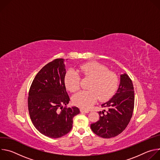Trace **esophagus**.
I'll return each instance as SVG.
<instances>
[{
  "label": "esophagus",
  "instance_id": "1",
  "mask_svg": "<svg viewBox=\"0 0 160 160\" xmlns=\"http://www.w3.org/2000/svg\"><path fill=\"white\" fill-rule=\"evenodd\" d=\"M80 111L81 112H85V113H87L89 112L88 110H86V109H80Z\"/></svg>",
  "mask_w": 160,
  "mask_h": 160
}]
</instances>
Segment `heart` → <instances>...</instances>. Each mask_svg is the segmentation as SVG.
Here are the masks:
<instances>
[{
	"label": "heart",
	"mask_w": 160,
	"mask_h": 160,
	"mask_svg": "<svg viewBox=\"0 0 160 160\" xmlns=\"http://www.w3.org/2000/svg\"><path fill=\"white\" fill-rule=\"evenodd\" d=\"M90 80L87 90H82L73 98L75 105L82 109H88L99 99L101 102L109 99L117 91L119 77L115 72L98 62L84 64L75 70H68L64 76V83L68 90L75 92L80 87V76Z\"/></svg>",
	"instance_id": "b5f03b06"
}]
</instances>
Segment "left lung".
Wrapping results in <instances>:
<instances>
[{
	"mask_svg": "<svg viewBox=\"0 0 160 160\" xmlns=\"http://www.w3.org/2000/svg\"><path fill=\"white\" fill-rule=\"evenodd\" d=\"M134 90L132 82L126 74L120 75V83L117 93L101 105L105 109L99 111V120L90 125L94 133L108 139L121 133L127 127L134 108Z\"/></svg>",
	"mask_w": 160,
	"mask_h": 160,
	"instance_id": "8db88e82",
	"label": "left lung"
}]
</instances>
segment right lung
Returning <instances> with one entry per match:
<instances>
[{
    "label": "right lung",
    "mask_w": 160,
    "mask_h": 160,
    "mask_svg": "<svg viewBox=\"0 0 160 160\" xmlns=\"http://www.w3.org/2000/svg\"><path fill=\"white\" fill-rule=\"evenodd\" d=\"M65 75L64 59H54L39 71L29 90L28 107L31 120L42 134L51 138H59L69 132L73 117L80 113L77 107H64L70 101Z\"/></svg>",
    "instance_id": "right-lung-1"
}]
</instances>
